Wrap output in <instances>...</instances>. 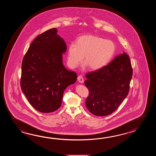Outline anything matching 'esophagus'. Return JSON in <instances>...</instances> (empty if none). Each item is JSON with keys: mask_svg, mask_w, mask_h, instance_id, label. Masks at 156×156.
I'll use <instances>...</instances> for the list:
<instances>
[{"mask_svg": "<svg viewBox=\"0 0 156 156\" xmlns=\"http://www.w3.org/2000/svg\"><path fill=\"white\" fill-rule=\"evenodd\" d=\"M77 80H78V81L80 83H83V76H79L77 77Z\"/></svg>", "mask_w": 156, "mask_h": 156, "instance_id": "1", "label": "esophagus"}]
</instances>
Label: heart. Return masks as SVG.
Segmentation results:
<instances>
[{
	"instance_id": "heart-1",
	"label": "heart",
	"mask_w": 156,
	"mask_h": 156,
	"mask_svg": "<svg viewBox=\"0 0 156 156\" xmlns=\"http://www.w3.org/2000/svg\"><path fill=\"white\" fill-rule=\"evenodd\" d=\"M115 45L112 41L100 37L86 34L79 37L76 43H70L67 50V64L71 69L77 67L83 60V68L89 66L98 70L106 66L113 57Z\"/></svg>"
}]
</instances>
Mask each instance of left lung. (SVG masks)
<instances>
[{
	"label": "left lung",
	"instance_id": "8db88e82",
	"mask_svg": "<svg viewBox=\"0 0 156 156\" xmlns=\"http://www.w3.org/2000/svg\"><path fill=\"white\" fill-rule=\"evenodd\" d=\"M132 75L129 57L124 52L102 69L87 73L84 83L89 95L85 103L90 112L96 116L114 112L128 94Z\"/></svg>",
	"mask_w": 156,
	"mask_h": 156
}]
</instances>
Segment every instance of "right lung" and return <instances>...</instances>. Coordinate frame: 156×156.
<instances>
[{
    "label": "right lung",
    "mask_w": 156,
    "mask_h": 156,
    "mask_svg": "<svg viewBox=\"0 0 156 156\" xmlns=\"http://www.w3.org/2000/svg\"><path fill=\"white\" fill-rule=\"evenodd\" d=\"M66 50L55 28L37 37L24 57L21 89L30 105L41 113L58 109L65 90L76 81V73L63 65L62 55Z\"/></svg>",
    "instance_id": "1"
}]
</instances>
